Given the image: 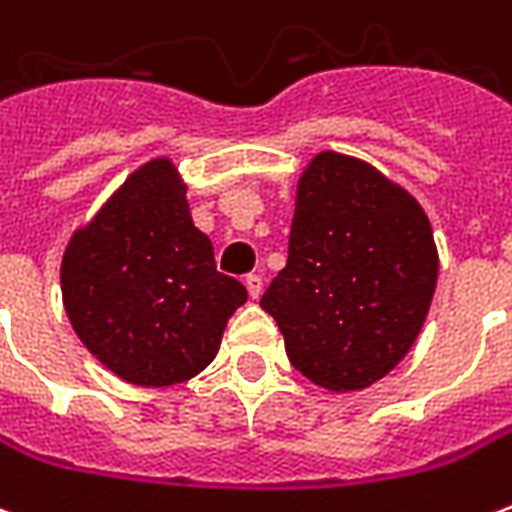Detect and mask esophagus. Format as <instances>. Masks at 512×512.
<instances>
[{"label": "esophagus", "mask_w": 512, "mask_h": 512, "mask_svg": "<svg viewBox=\"0 0 512 512\" xmlns=\"http://www.w3.org/2000/svg\"><path fill=\"white\" fill-rule=\"evenodd\" d=\"M246 290H249L252 299H260V296H263V279L257 277V274H249V277H246Z\"/></svg>", "instance_id": "obj_1"}]
</instances>
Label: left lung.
I'll use <instances>...</instances> for the list:
<instances>
[{
	"instance_id": "left-lung-1",
	"label": "left lung",
	"mask_w": 512,
	"mask_h": 512,
	"mask_svg": "<svg viewBox=\"0 0 512 512\" xmlns=\"http://www.w3.org/2000/svg\"><path fill=\"white\" fill-rule=\"evenodd\" d=\"M436 277L439 255L419 202L376 167L326 150L301 175L288 263L260 307L301 376L351 392L408 354Z\"/></svg>"
}]
</instances>
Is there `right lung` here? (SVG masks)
Here are the masks:
<instances>
[{
	"instance_id": "add662e5",
	"label": "right lung",
	"mask_w": 512,
	"mask_h": 512,
	"mask_svg": "<svg viewBox=\"0 0 512 512\" xmlns=\"http://www.w3.org/2000/svg\"><path fill=\"white\" fill-rule=\"evenodd\" d=\"M60 277L73 332L136 386L183 384L205 370L246 301L244 285L216 271L169 158L136 169L73 233Z\"/></svg>"
}]
</instances>
